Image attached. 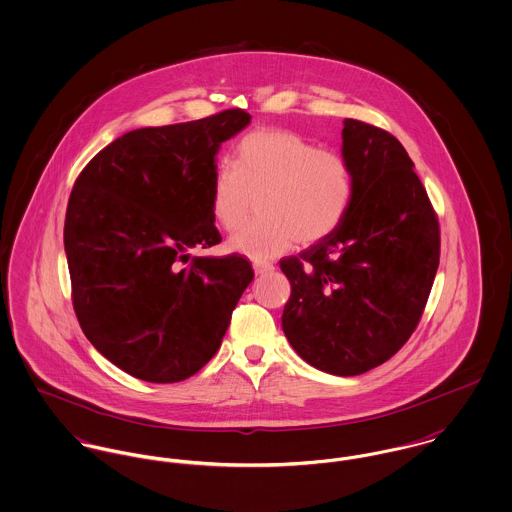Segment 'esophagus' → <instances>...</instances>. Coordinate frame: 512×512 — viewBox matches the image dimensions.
Returning a JSON list of instances; mask_svg holds the SVG:
<instances>
[{
    "label": "esophagus",
    "mask_w": 512,
    "mask_h": 512,
    "mask_svg": "<svg viewBox=\"0 0 512 512\" xmlns=\"http://www.w3.org/2000/svg\"><path fill=\"white\" fill-rule=\"evenodd\" d=\"M253 271L255 275H267V273H273L275 267L271 263H253Z\"/></svg>",
    "instance_id": "esophagus-1"
}]
</instances>
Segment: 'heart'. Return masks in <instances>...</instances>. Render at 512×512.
I'll use <instances>...</instances> for the list:
<instances>
[{
  "mask_svg": "<svg viewBox=\"0 0 512 512\" xmlns=\"http://www.w3.org/2000/svg\"><path fill=\"white\" fill-rule=\"evenodd\" d=\"M354 195L353 171L337 152L284 128L249 132L234 161H220L210 187V212L226 232H236L255 202L259 208L228 249L253 261L275 259L296 239L319 243L343 224Z\"/></svg>",
  "mask_w": 512,
  "mask_h": 512,
  "instance_id": "1",
  "label": "heart"
}]
</instances>
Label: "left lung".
<instances>
[{
	"mask_svg": "<svg viewBox=\"0 0 512 512\" xmlns=\"http://www.w3.org/2000/svg\"><path fill=\"white\" fill-rule=\"evenodd\" d=\"M343 124L353 202L335 234L280 261L292 286L282 331L317 370L358 376L390 360L419 325L440 228L399 140L362 120Z\"/></svg>",
	"mask_w": 512,
	"mask_h": 512,
	"instance_id": "obj_1",
	"label": "left lung"
}]
</instances>
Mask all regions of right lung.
Here are the masks:
<instances>
[{"label": "right lung", "mask_w": 512, "mask_h": 512, "mask_svg": "<svg viewBox=\"0 0 512 512\" xmlns=\"http://www.w3.org/2000/svg\"><path fill=\"white\" fill-rule=\"evenodd\" d=\"M249 120L228 109L126 132L74 183L64 224L74 312L91 345L138 380L197 374L253 280L243 255H189L222 241L210 212L216 154Z\"/></svg>", "instance_id": "obj_1"}]
</instances>
